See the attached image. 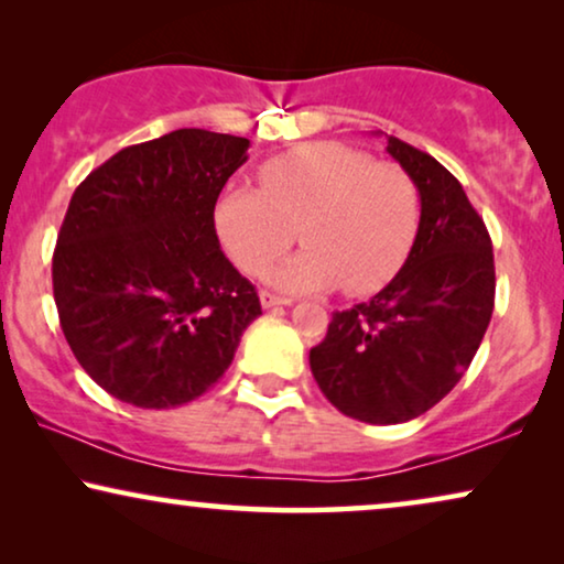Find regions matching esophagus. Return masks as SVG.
Listing matches in <instances>:
<instances>
[{
    "mask_svg": "<svg viewBox=\"0 0 564 564\" xmlns=\"http://www.w3.org/2000/svg\"><path fill=\"white\" fill-rule=\"evenodd\" d=\"M259 300H261V307H276V305H290L292 300H288V297H276V295H272V292H261L259 295Z\"/></svg>",
    "mask_w": 564,
    "mask_h": 564,
    "instance_id": "obj_1",
    "label": "esophagus"
}]
</instances>
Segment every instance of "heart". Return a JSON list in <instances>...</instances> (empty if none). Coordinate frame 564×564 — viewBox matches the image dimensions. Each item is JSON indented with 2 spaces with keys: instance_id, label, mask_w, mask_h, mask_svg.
<instances>
[{
  "instance_id": "1",
  "label": "heart",
  "mask_w": 564,
  "mask_h": 564,
  "mask_svg": "<svg viewBox=\"0 0 564 564\" xmlns=\"http://www.w3.org/2000/svg\"><path fill=\"white\" fill-rule=\"evenodd\" d=\"M259 182L261 189L223 192L215 228L249 274L280 259L297 228L307 249L269 274L276 288L311 292L341 284L346 295H372L413 249L419 192L395 164L341 143H313L269 159Z\"/></svg>"
}]
</instances>
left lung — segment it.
I'll return each mask as SVG.
<instances>
[{
	"label": "left lung",
	"mask_w": 564,
	"mask_h": 564,
	"mask_svg": "<svg viewBox=\"0 0 564 564\" xmlns=\"http://www.w3.org/2000/svg\"><path fill=\"white\" fill-rule=\"evenodd\" d=\"M411 176L421 220L405 264L372 300L336 311L311 349L315 382L349 419L390 426L419 419L467 372L496 303L488 228L434 156L388 135Z\"/></svg>",
	"instance_id": "1"
}]
</instances>
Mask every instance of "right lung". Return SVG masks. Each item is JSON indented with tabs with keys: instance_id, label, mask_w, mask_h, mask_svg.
I'll return each instance as SVG.
<instances>
[{
	"instance_id": "obj_1",
	"label": "right lung",
	"mask_w": 564,
	"mask_h": 564,
	"mask_svg": "<svg viewBox=\"0 0 564 564\" xmlns=\"http://www.w3.org/2000/svg\"><path fill=\"white\" fill-rule=\"evenodd\" d=\"M249 138L182 128L128 145L68 203L53 297L74 357L138 408H176L213 388L261 315L215 234V203Z\"/></svg>"
}]
</instances>
